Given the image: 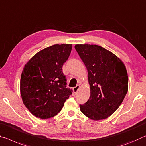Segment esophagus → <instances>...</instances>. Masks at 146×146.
Returning a JSON list of instances; mask_svg holds the SVG:
<instances>
[{
	"mask_svg": "<svg viewBox=\"0 0 146 146\" xmlns=\"http://www.w3.org/2000/svg\"><path fill=\"white\" fill-rule=\"evenodd\" d=\"M80 85H76L75 87H74L73 88V91H74V93H76L77 92L78 90H79V89H80Z\"/></svg>",
	"mask_w": 146,
	"mask_h": 146,
	"instance_id": "34e87169",
	"label": "esophagus"
}]
</instances>
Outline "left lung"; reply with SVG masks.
Masks as SVG:
<instances>
[{
  "instance_id": "left-lung-1",
  "label": "left lung",
  "mask_w": 146,
  "mask_h": 146,
  "mask_svg": "<svg viewBox=\"0 0 146 146\" xmlns=\"http://www.w3.org/2000/svg\"><path fill=\"white\" fill-rule=\"evenodd\" d=\"M75 49L88 71L90 95L80 105L83 114L100 120L113 114L128 90V76L122 61L116 55L96 44H76Z\"/></svg>"
}]
</instances>
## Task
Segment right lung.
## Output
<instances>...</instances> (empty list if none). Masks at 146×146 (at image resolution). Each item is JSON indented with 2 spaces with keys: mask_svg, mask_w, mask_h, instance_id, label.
Returning a JSON list of instances; mask_svg holds the SVG:
<instances>
[{
  "mask_svg": "<svg viewBox=\"0 0 146 146\" xmlns=\"http://www.w3.org/2000/svg\"><path fill=\"white\" fill-rule=\"evenodd\" d=\"M72 50V44H54L33 56L21 77L23 104L33 115L50 118L61 111L72 90L66 87L62 67Z\"/></svg>",
  "mask_w": 146,
  "mask_h": 146,
  "instance_id": "obj_1",
  "label": "right lung"
}]
</instances>
